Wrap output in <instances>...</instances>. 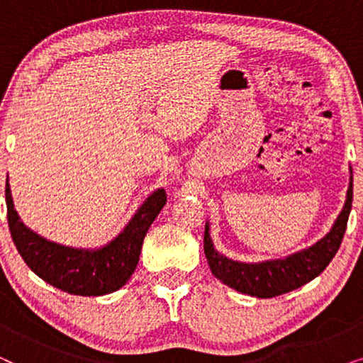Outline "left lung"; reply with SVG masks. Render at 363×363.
I'll use <instances>...</instances> for the list:
<instances>
[{"instance_id": "8db88e82", "label": "left lung", "mask_w": 363, "mask_h": 363, "mask_svg": "<svg viewBox=\"0 0 363 363\" xmlns=\"http://www.w3.org/2000/svg\"><path fill=\"white\" fill-rule=\"evenodd\" d=\"M352 182L354 180L350 177V186L347 191L344 210L340 211L330 233H327L315 245L304 251L296 252V255L287 256L286 259L255 262V264L228 259L213 246L210 226L206 223L203 245H205V256L211 272L233 289L252 297H261V299L286 294V292L307 284L329 266L332 257L339 251L342 240H344L352 208V193H354L352 191V188H354Z\"/></svg>"}]
</instances>
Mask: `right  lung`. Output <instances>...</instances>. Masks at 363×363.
Masks as SVG:
<instances>
[{"mask_svg":"<svg viewBox=\"0 0 363 363\" xmlns=\"http://www.w3.org/2000/svg\"><path fill=\"white\" fill-rule=\"evenodd\" d=\"M165 203L167 193L158 188L116 240L101 250H77L44 240L24 226L6 183L8 225L19 255L34 274L74 296H104L125 286L138 264L143 238Z\"/></svg>","mask_w":363,"mask_h":363,"instance_id":"1","label":"right lung"}]
</instances>
